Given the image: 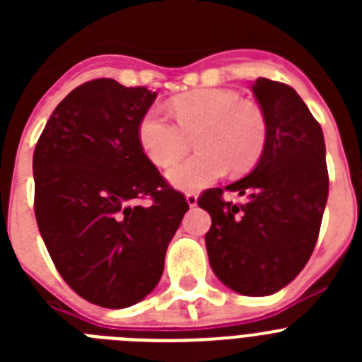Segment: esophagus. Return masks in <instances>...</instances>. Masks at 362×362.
<instances>
[{
    "label": "esophagus",
    "instance_id": "1",
    "mask_svg": "<svg viewBox=\"0 0 362 362\" xmlns=\"http://www.w3.org/2000/svg\"><path fill=\"white\" fill-rule=\"evenodd\" d=\"M187 203L190 209H194V206H197V196L196 194H187Z\"/></svg>",
    "mask_w": 362,
    "mask_h": 362
}]
</instances>
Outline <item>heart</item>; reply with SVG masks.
Wrapping results in <instances>:
<instances>
[{"label":"heart","mask_w":362,"mask_h":362,"mask_svg":"<svg viewBox=\"0 0 362 362\" xmlns=\"http://www.w3.org/2000/svg\"><path fill=\"white\" fill-rule=\"evenodd\" d=\"M174 121L150 108L139 121L137 137L146 158L170 168L188 150L194 137L196 156L175 166L168 181L181 190H199L232 174L248 172L263 156L268 124L261 107L241 101L225 88H197L170 101Z\"/></svg>","instance_id":"1"}]
</instances>
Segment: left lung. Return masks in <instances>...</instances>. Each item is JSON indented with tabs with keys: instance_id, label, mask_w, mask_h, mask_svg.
<instances>
[{
	"instance_id": "left-lung-1",
	"label": "left lung",
	"mask_w": 362,
	"mask_h": 362,
	"mask_svg": "<svg viewBox=\"0 0 362 362\" xmlns=\"http://www.w3.org/2000/svg\"><path fill=\"white\" fill-rule=\"evenodd\" d=\"M250 88L268 124L263 156L246 177L203 192L197 204L212 217L204 243L217 279L259 297L279 292L308 263L328 199V170L321 124L292 86L259 78ZM225 189L245 201L228 204Z\"/></svg>"
}]
</instances>
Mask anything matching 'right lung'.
I'll list each match as a JSON object with an SVG mask.
<instances>
[{"instance_id": "1", "label": "right lung", "mask_w": 362, "mask_h": 362, "mask_svg": "<svg viewBox=\"0 0 362 362\" xmlns=\"http://www.w3.org/2000/svg\"><path fill=\"white\" fill-rule=\"evenodd\" d=\"M156 95L107 78L83 83L57 105L34 150L45 246L70 288L103 308L132 306L156 288L188 210L139 145L137 127Z\"/></svg>"}]
</instances>
